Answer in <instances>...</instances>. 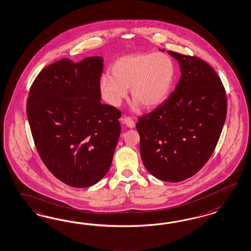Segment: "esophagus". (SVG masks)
Wrapping results in <instances>:
<instances>
[{"label": "esophagus", "mask_w": 251, "mask_h": 251, "mask_svg": "<svg viewBox=\"0 0 251 251\" xmlns=\"http://www.w3.org/2000/svg\"><path fill=\"white\" fill-rule=\"evenodd\" d=\"M124 122H125V124L126 125V126L129 127V128H134L135 127V122H134V120L131 117H128V116L125 117L124 118Z\"/></svg>", "instance_id": "1"}]
</instances>
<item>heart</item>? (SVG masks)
Returning <instances> with one entry per match:
<instances>
[{"mask_svg": "<svg viewBox=\"0 0 251 251\" xmlns=\"http://www.w3.org/2000/svg\"><path fill=\"white\" fill-rule=\"evenodd\" d=\"M111 75L99 79V91L108 104L118 107L130 90L131 99L145 109L160 105L170 95L175 78L172 58L161 52H137L118 57Z\"/></svg>", "mask_w": 251, "mask_h": 251, "instance_id": "heart-1", "label": "heart"}]
</instances>
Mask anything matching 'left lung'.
Instances as JSON below:
<instances>
[{"label":"left lung","mask_w":251,"mask_h":251,"mask_svg":"<svg viewBox=\"0 0 251 251\" xmlns=\"http://www.w3.org/2000/svg\"><path fill=\"white\" fill-rule=\"evenodd\" d=\"M180 68L174 92L138 118L144 166L157 179L194 176L215 151L226 117V94L215 70L199 57L168 51Z\"/></svg>","instance_id":"obj_1"}]
</instances>
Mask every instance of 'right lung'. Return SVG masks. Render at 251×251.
I'll use <instances>...</instances> for the list:
<instances>
[{"instance_id": "1", "label": "right lung", "mask_w": 251, "mask_h": 251, "mask_svg": "<svg viewBox=\"0 0 251 251\" xmlns=\"http://www.w3.org/2000/svg\"><path fill=\"white\" fill-rule=\"evenodd\" d=\"M102 57L63 58L36 76L26 114L36 150L50 172L77 188L107 173L121 133L116 108L100 103Z\"/></svg>"}]
</instances>
